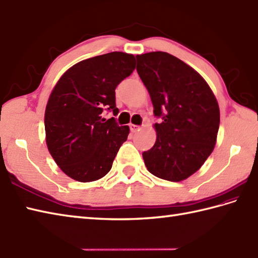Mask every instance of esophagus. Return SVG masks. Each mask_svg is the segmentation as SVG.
<instances>
[{
	"label": "esophagus",
	"instance_id": "obj_1",
	"mask_svg": "<svg viewBox=\"0 0 258 258\" xmlns=\"http://www.w3.org/2000/svg\"><path fill=\"white\" fill-rule=\"evenodd\" d=\"M139 129H140V127L139 125H136V124H133L131 123L130 124V130H131V133H137V131H139Z\"/></svg>",
	"mask_w": 258,
	"mask_h": 258
}]
</instances>
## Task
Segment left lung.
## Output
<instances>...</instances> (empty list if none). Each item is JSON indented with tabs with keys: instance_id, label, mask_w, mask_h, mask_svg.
Masks as SVG:
<instances>
[{
	"instance_id": "1",
	"label": "left lung",
	"mask_w": 258,
	"mask_h": 258,
	"mask_svg": "<svg viewBox=\"0 0 258 258\" xmlns=\"http://www.w3.org/2000/svg\"><path fill=\"white\" fill-rule=\"evenodd\" d=\"M137 72L148 90L156 143L143 152L156 177L181 181L195 173L212 154L219 128V107L212 89L191 67L167 52L136 55Z\"/></svg>"
}]
</instances>
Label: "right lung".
Listing matches in <instances>:
<instances>
[{"label": "right lung", "mask_w": 258, "mask_h": 258, "mask_svg": "<svg viewBox=\"0 0 258 258\" xmlns=\"http://www.w3.org/2000/svg\"><path fill=\"white\" fill-rule=\"evenodd\" d=\"M135 68V56L124 52L93 56L71 67L51 92L44 114L46 146L72 179L94 181L111 169L129 127L102 113L118 114L114 90Z\"/></svg>", "instance_id": "right-lung-1"}]
</instances>
